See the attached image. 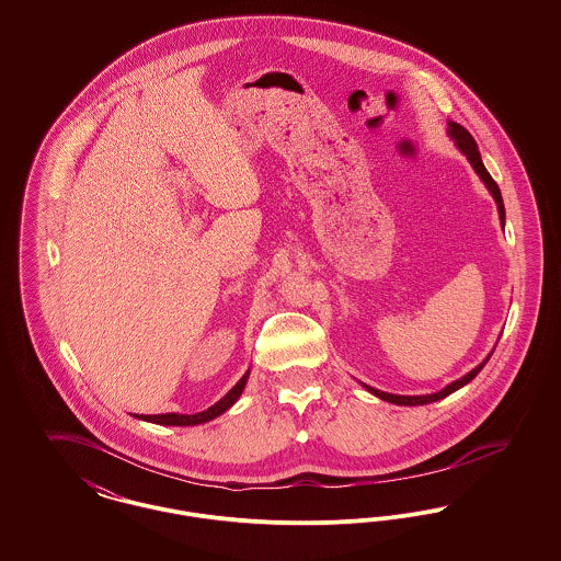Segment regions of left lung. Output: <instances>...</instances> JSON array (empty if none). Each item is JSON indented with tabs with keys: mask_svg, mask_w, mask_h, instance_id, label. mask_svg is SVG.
Segmentation results:
<instances>
[{
	"mask_svg": "<svg viewBox=\"0 0 561 561\" xmlns=\"http://www.w3.org/2000/svg\"><path fill=\"white\" fill-rule=\"evenodd\" d=\"M448 136L453 138L456 149H458V151L469 160V163L473 165V170H476V174L480 176L481 183L485 185V188L490 191V195L494 197L496 208H499L501 225L505 227V204H503V195H501V188H499V185L494 183V179L490 176V172L485 170V165H483V161H481L478 142L473 140V136H471V134L467 133V130H465L460 124H456V122H448ZM490 355H492V353H490ZM490 355L481 362L480 366H476L471 373H467L462 378H458V380H454L450 385H446L442 391H437V393H428V396H396V393H385V391L374 389V387L366 385V382H362V387H364L368 393L376 396L378 400L389 401V403H396V405H425V403L444 400V398H448V396L454 393V391H458L460 387L469 385V382H471V380L481 373V368L485 366V362L490 359Z\"/></svg>",
	"mask_w": 561,
	"mask_h": 561,
	"instance_id": "left-lung-1",
	"label": "left lung"
}]
</instances>
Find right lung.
I'll use <instances>...</instances> for the list:
<instances>
[{"label":"right lung","mask_w":561,"mask_h":561,"mask_svg":"<svg viewBox=\"0 0 561 561\" xmlns=\"http://www.w3.org/2000/svg\"><path fill=\"white\" fill-rule=\"evenodd\" d=\"M248 376H250V370H245V374L236 382V387L225 398H220V400L210 405L208 410H204V412H197V414L168 412V414H140V416L134 414V416L140 419V421H147V423L168 425V427H195V425L208 423V421H213L216 416H220L222 412H227L236 401L240 400V396L243 393V389H245V382H248Z\"/></svg>","instance_id":"add662e5"}]
</instances>
